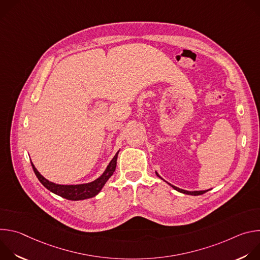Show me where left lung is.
Wrapping results in <instances>:
<instances>
[{
    "instance_id": "left-lung-1",
    "label": "left lung",
    "mask_w": 260,
    "mask_h": 260,
    "mask_svg": "<svg viewBox=\"0 0 260 260\" xmlns=\"http://www.w3.org/2000/svg\"><path fill=\"white\" fill-rule=\"evenodd\" d=\"M155 174L157 175V177H159L160 179H162L159 175H158V173L157 172H155ZM164 180V179H162ZM168 183V182H167ZM169 185H171V186L175 189V190H177V191H179V192H181V193H184V194H189V196H201V194H204L205 192H207V191H209L210 189H208V190H196V191H188V190H184V189H181V188H179V187H176V186H174V185H172L171 183H168Z\"/></svg>"
}]
</instances>
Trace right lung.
<instances>
[{
	"label": "right lung",
	"instance_id": "add662e5",
	"mask_svg": "<svg viewBox=\"0 0 260 260\" xmlns=\"http://www.w3.org/2000/svg\"><path fill=\"white\" fill-rule=\"evenodd\" d=\"M118 153H119V150L116 152L115 156L112 158V160L109 162V165L107 166L104 173L98 179L93 180L92 182L83 183V184H75V185H63V184L53 183V182L47 180L46 178H44L39 173V171L35 168L31 160H30V164H31L32 170H34L37 178L39 179V181L43 184V186L46 187L49 191H51L54 194H57L63 199L70 200V201H82V200L93 198L96 194H99V192L102 190L106 182L115 172Z\"/></svg>",
	"mask_w": 260,
	"mask_h": 260
}]
</instances>
